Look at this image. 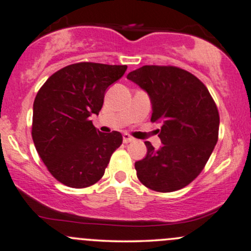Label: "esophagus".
<instances>
[{"label": "esophagus", "mask_w": 251, "mask_h": 251, "mask_svg": "<svg viewBox=\"0 0 251 251\" xmlns=\"http://www.w3.org/2000/svg\"><path fill=\"white\" fill-rule=\"evenodd\" d=\"M123 139H124V143H125V144H127V143H131V142H133V140H134V138L132 137V135H129L128 133H124V134H123Z\"/></svg>", "instance_id": "esophagus-1"}]
</instances>
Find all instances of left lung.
Returning <instances> with one entry per match:
<instances>
[{
    "instance_id": "left-lung-1",
    "label": "left lung",
    "mask_w": 251,
    "mask_h": 251,
    "mask_svg": "<svg viewBox=\"0 0 251 251\" xmlns=\"http://www.w3.org/2000/svg\"><path fill=\"white\" fill-rule=\"evenodd\" d=\"M127 79L151 98V122L162 124L154 150L145 142L148 154L135 162L143 185L158 192L185 188L204 169L218 140L220 113L206 86L176 66H143Z\"/></svg>"
}]
</instances>
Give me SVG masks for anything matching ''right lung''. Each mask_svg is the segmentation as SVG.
Listing matches in <instances>:
<instances>
[{
	"instance_id": "right-lung-1",
	"label": "right lung",
	"mask_w": 251,
	"mask_h": 251,
	"mask_svg": "<svg viewBox=\"0 0 251 251\" xmlns=\"http://www.w3.org/2000/svg\"><path fill=\"white\" fill-rule=\"evenodd\" d=\"M126 70V65L73 63L51 74L37 92L31 137L48 171L63 185L96 184L123 144L120 132L102 133L89 117L99 113L106 89Z\"/></svg>"
}]
</instances>
